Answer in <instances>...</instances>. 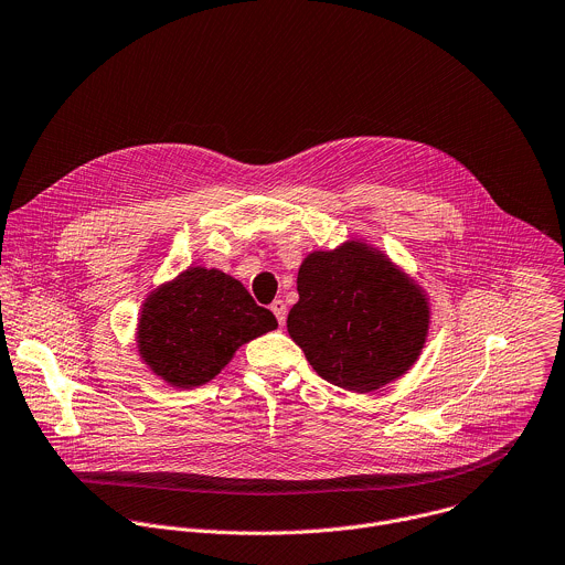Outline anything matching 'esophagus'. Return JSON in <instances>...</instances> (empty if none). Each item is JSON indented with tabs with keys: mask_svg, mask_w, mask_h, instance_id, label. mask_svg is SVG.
Wrapping results in <instances>:
<instances>
[{
	"mask_svg": "<svg viewBox=\"0 0 565 565\" xmlns=\"http://www.w3.org/2000/svg\"><path fill=\"white\" fill-rule=\"evenodd\" d=\"M270 310L275 312V317H277L279 326H284V323H286V303H284L281 299H275V301L270 303Z\"/></svg>",
	"mask_w": 565,
	"mask_h": 565,
	"instance_id": "1",
	"label": "esophagus"
}]
</instances>
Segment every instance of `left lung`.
Wrapping results in <instances>:
<instances>
[{"instance_id": "obj_1", "label": "left lung", "mask_w": 565, "mask_h": 565, "mask_svg": "<svg viewBox=\"0 0 565 565\" xmlns=\"http://www.w3.org/2000/svg\"><path fill=\"white\" fill-rule=\"evenodd\" d=\"M297 292L288 334L332 386L374 393L406 374L424 350L426 290L361 239L310 253L299 266Z\"/></svg>"}]
</instances>
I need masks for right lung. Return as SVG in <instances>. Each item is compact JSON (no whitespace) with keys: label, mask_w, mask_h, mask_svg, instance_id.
Wrapping results in <instances>:
<instances>
[{"label":"right lung","mask_w":565,"mask_h":565,"mask_svg":"<svg viewBox=\"0 0 565 565\" xmlns=\"http://www.w3.org/2000/svg\"><path fill=\"white\" fill-rule=\"evenodd\" d=\"M277 328L235 277L191 266L154 288L141 306L137 348L141 361L172 388L215 380L239 345Z\"/></svg>","instance_id":"right-lung-1"}]
</instances>
